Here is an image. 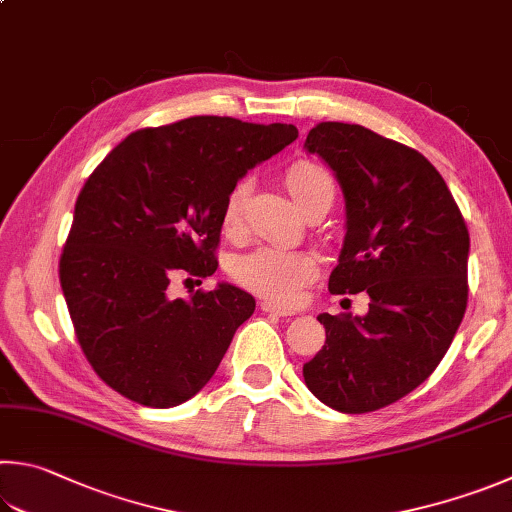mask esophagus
<instances>
[{
  "mask_svg": "<svg viewBox=\"0 0 512 512\" xmlns=\"http://www.w3.org/2000/svg\"><path fill=\"white\" fill-rule=\"evenodd\" d=\"M259 306H262L264 313L280 315V318H288V315H295L293 309H286V306H280V304H275V302H262Z\"/></svg>",
  "mask_w": 512,
  "mask_h": 512,
  "instance_id": "obj_1",
  "label": "esophagus"
}]
</instances>
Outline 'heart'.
Returning a JSON list of instances; mask_svg holds the SVG:
<instances>
[{
  "label": "heart",
  "instance_id": "heart-1",
  "mask_svg": "<svg viewBox=\"0 0 512 512\" xmlns=\"http://www.w3.org/2000/svg\"><path fill=\"white\" fill-rule=\"evenodd\" d=\"M284 183L302 212L322 197H333L331 176L311 161H297L288 167ZM250 188L253 183L246 176L230 188L221 210V224L226 232L241 228ZM315 273H318V257L311 250L259 246L232 262V277L241 286L280 304H293Z\"/></svg>",
  "mask_w": 512,
  "mask_h": 512
}]
</instances>
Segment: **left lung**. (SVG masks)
Returning a JSON list of instances; mask_svg holds the SVG:
<instances>
[{"instance_id":"8db88e82","label":"left lung","mask_w":512,"mask_h":512,"mask_svg":"<svg viewBox=\"0 0 512 512\" xmlns=\"http://www.w3.org/2000/svg\"><path fill=\"white\" fill-rule=\"evenodd\" d=\"M304 150L331 167L345 197L329 291L369 295L365 315H318L327 340L304 383L333 410L374 412L421 385L450 349L468 304L470 235L443 176L412 147L320 123Z\"/></svg>"}]
</instances>
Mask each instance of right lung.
I'll return each instance as SVG.
<instances>
[{
  "label": "right lung",
  "mask_w": 512,
  "mask_h": 512,
  "mask_svg": "<svg viewBox=\"0 0 512 512\" xmlns=\"http://www.w3.org/2000/svg\"><path fill=\"white\" fill-rule=\"evenodd\" d=\"M295 138V125L192 116L129 134L89 176L60 284L82 351L118 394L167 410L215 376L255 297L219 282L183 300L167 286L217 271L230 188Z\"/></svg>",
  "instance_id": "obj_1"
}]
</instances>
